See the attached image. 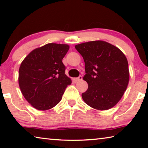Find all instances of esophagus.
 Here are the masks:
<instances>
[{
  "label": "esophagus",
  "instance_id": "obj_1",
  "mask_svg": "<svg viewBox=\"0 0 148 148\" xmlns=\"http://www.w3.org/2000/svg\"><path fill=\"white\" fill-rule=\"evenodd\" d=\"M82 76H79V77H77V78H76V80L77 82L80 81V80H82Z\"/></svg>",
  "mask_w": 148,
  "mask_h": 148
}]
</instances>
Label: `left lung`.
Here are the masks:
<instances>
[{"instance_id":"1","label":"left lung","mask_w":148,"mask_h":148,"mask_svg":"<svg viewBox=\"0 0 148 148\" xmlns=\"http://www.w3.org/2000/svg\"><path fill=\"white\" fill-rule=\"evenodd\" d=\"M75 48L84 58L83 79L88 84L82 99L96 110L112 108L121 99L129 84L126 57L117 47L102 40L77 44Z\"/></svg>"}]
</instances>
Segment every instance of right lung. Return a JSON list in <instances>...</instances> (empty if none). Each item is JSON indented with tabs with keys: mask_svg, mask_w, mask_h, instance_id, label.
I'll use <instances>...</instances> for the list:
<instances>
[{
	"mask_svg": "<svg viewBox=\"0 0 148 148\" xmlns=\"http://www.w3.org/2000/svg\"><path fill=\"white\" fill-rule=\"evenodd\" d=\"M69 49L67 44H47L32 51L21 62L19 86L34 108L47 110L56 106L71 84L62 62Z\"/></svg>",
	"mask_w": 148,
	"mask_h": 148,
	"instance_id": "1",
	"label": "right lung"
}]
</instances>
